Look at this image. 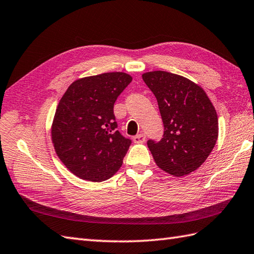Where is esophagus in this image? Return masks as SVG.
I'll return each instance as SVG.
<instances>
[{
    "label": "esophagus",
    "mask_w": 254,
    "mask_h": 254,
    "mask_svg": "<svg viewBox=\"0 0 254 254\" xmlns=\"http://www.w3.org/2000/svg\"><path fill=\"white\" fill-rule=\"evenodd\" d=\"M133 140L135 141V143H137V144H139V143H144V141L146 140V135H145V134H143V133L135 135V136L133 137Z\"/></svg>",
    "instance_id": "34e87169"
}]
</instances>
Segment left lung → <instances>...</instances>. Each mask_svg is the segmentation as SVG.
<instances>
[{
  "label": "left lung",
  "mask_w": 254,
  "mask_h": 254,
  "mask_svg": "<svg viewBox=\"0 0 254 254\" xmlns=\"http://www.w3.org/2000/svg\"><path fill=\"white\" fill-rule=\"evenodd\" d=\"M157 98L164 133L161 140L147 141L157 166L167 173L183 176L207 160L219 135L214 106L201 86L167 71L143 75Z\"/></svg>",
  "instance_id": "left-lung-1"
}]
</instances>
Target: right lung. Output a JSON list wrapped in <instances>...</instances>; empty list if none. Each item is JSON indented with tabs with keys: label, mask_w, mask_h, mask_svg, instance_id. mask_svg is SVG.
<instances>
[{
	"label": "right lung",
	"mask_w": 254,
	"mask_h": 254,
	"mask_svg": "<svg viewBox=\"0 0 254 254\" xmlns=\"http://www.w3.org/2000/svg\"><path fill=\"white\" fill-rule=\"evenodd\" d=\"M125 72H107L74 81L64 92L52 125L58 158L82 180L103 182L122 166L131 145L118 131L114 105L131 83Z\"/></svg>",
	"instance_id": "right-lung-1"
}]
</instances>
